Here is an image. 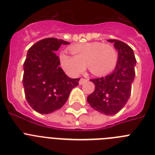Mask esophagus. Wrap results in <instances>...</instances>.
Instances as JSON below:
<instances>
[{"label":"esophagus","instance_id":"obj_1","mask_svg":"<svg viewBox=\"0 0 155 155\" xmlns=\"http://www.w3.org/2000/svg\"><path fill=\"white\" fill-rule=\"evenodd\" d=\"M87 79H84V78H81L80 81H79V84H84L86 81H87Z\"/></svg>","mask_w":155,"mask_h":155}]
</instances>
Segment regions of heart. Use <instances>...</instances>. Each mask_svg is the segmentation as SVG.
I'll list each match as a JSON object with an SVG mask.
<instances>
[{"label": "heart", "instance_id": "obj_1", "mask_svg": "<svg viewBox=\"0 0 155 155\" xmlns=\"http://www.w3.org/2000/svg\"><path fill=\"white\" fill-rule=\"evenodd\" d=\"M74 57L62 53L60 57L63 69L73 76H78L85 69L92 74H106L113 71L118 61V53L114 46L100 42L74 45L69 49Z\"/></svg>", "mask_w": 155, "mask_h": 155}]
</instances>
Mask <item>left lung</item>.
Segmentation results:
<instances>
[{
	"label": "left lung",
	"mask_w": 155,
	"mask_h": 155,
	"mask_svg": "<svg viewBox=\"0 0 155 155\" xmlns=\"http://www.w3.org/2000/svg\"><path fill=\"white\" fill-rule=\"evenodd\" d=\"M118 50V61L114 71L105 77L91 79L94 90L87 96L91 107L108 116L119 113L130 98L135 77L136 58L133 50L125 42L109 39Z\"/></svg>",
	"instance_id": "left-lung-1"
}]
</instances>
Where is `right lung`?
<instances>
[{
    "label": "right lung",
    "instance_id": "right-lung-1",
    "mask_svg": "<svg viewBox=\"0 0 155 155\" xmlns=\"http://www.w3.org/2000/svg\"><path fill=\"white\" fill-rule=\"evenodd\" d=\"M63 39L47 38L37 42L28 50L24 63L23 86L27 102L41 114H48L61 109L70 92L78 85L80 78H70L60 68V59L54 52Z\"/></svg>",
    "mask_w": 155,
    "mask_h": 155
}]
</instances>
